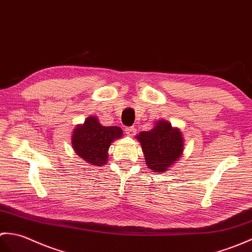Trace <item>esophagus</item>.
Returning <instances> with one entry per match:
<instances>
[{"instance_id": "esophagus-1", "label": "esophagus", "mask_w": 252, "mask_h": 252, "mask_svg": "<svg viewBox=\"0 0 252 252\" xmlns=\"http://www.w3.org/2000/svg\"><path fill=\"white\" fill-rule=\"evenodd\" d=\"M125 132H126V135L127 136H129V137H132V136H135L136 135V128L135 127H128V128H126L125 129Z\"/></svg>"}]
</instances>
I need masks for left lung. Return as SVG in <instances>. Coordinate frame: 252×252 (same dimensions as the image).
Wrapping results in <instances>:
<instances>
[{"instance_id": "1", "label": "left lung", "mask_w": 252, "mask_h": 252, "mask_svg": "<svg viewBox=\"0 0 252 252\" xmlns=\"http://www.w3.org/2000/svg\"><path fill=\"white\" fill-rule=\"evenodd\" d=\"M150 169L163 172L180 158L183 152V137L178 128L166 121H158L153 129L137 136Z\"/></svg>"}]
</instances>
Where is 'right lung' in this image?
Segmentation results:
<instances>
[{
	"label": "right lung",
	"mask_w": 252,
	"mask_h": 252,
	"mask_svg": "<svg viewBox=\"0 0 252 252\" xmlns=\"http://www.w3.org/2000/svg\"><path fill=\"white\" fill-rule=\"evenodd\" d=\"M122 135L123 130L120 127L102 126L97 117L89 116L83 125L74 129L72 147L84 160L94 166H102L107 163L111 142Z\"/></svg>",
	"instance_id": "right-lung-1"
}]
</instances>
